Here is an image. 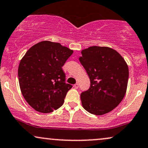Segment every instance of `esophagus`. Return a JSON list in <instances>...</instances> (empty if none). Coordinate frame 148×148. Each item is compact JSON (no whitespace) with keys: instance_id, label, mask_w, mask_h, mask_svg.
I'll use <instances>...</instances> for the list:
<instances>
[{"instance_id":"obj_1","label":"esophagus","mask_w":148,"mask_h":148,"mask_svg":"<svg viewBox=\"0 0 148 148\" xmlns=\"http://www.w3.org/2000/svg\"><path fill=\"white\" fill-rule=\"evenodd\" d=\"M74 88L78 89V88H79V84H78V83H76V84L74 85Z\"/></svg>"}]
</instances>
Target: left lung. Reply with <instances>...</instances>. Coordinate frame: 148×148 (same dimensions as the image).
I'll use <instances>...</instances> for the list:
<instances>
[{"label":"left lung","instance_id":"obj_1","mask_svg":"<svg viewBox=\"0 0 148 148\" xmlns=\"http://www.w3.org/2000/svg\"><path fill=\"white\" fill-rule=\"evenodd\" d=\"M79 60L90 79V88L82 92L83 108L103 115L121 102L127 90L129 69L124 58L114 49L92 46L81 51Z\"/></svg>","mask_w":148,"mask_h":148}]
</instances>
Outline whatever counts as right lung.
Returning <instances> with one entry per match:
<instances>
[{
    "mask_svg": "<svg viewBox=\"0 0 148 148\" xmlns=\"http://www.w3.org/2000/svg\"><path fill=\"white\" fill-rule=\"evenodd\" d=\"M73 50L59 42L44 40L30 47L18 69L23 97L32 108L49 113L62 106L72 85L66 83L62 69Z\"/></svg>",
    "mask_w": 148,
    "mask_h": 148,
    "instance_id": "obj_1",
    "label": "right lung"
}]
</instances>
